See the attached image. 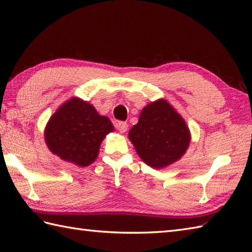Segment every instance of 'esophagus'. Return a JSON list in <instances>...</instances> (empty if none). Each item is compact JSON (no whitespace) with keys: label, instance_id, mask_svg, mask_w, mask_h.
Returning a JSON list of instances; mask_svg holds the SVG:
<instances>
[{"label":"esophagus","instance_id":"esophagus-1","mask_svg":"<svg viewBox=\"0 0 252 252\" xmlns=\"http://www.w3.org/2000/svg\"><path fill=\"white\" fill-rule=\"evenodd\" d=\"M115 126H116V129L119 131L120 133H126V130H127V125L126 122H120V121L116 122Z\"/></svg>","mask_w":252,"mask_h":252}]
</instances>
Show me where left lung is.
<instances>
[{
	"label": "left lung",
	"mask_w": 252,
	"mask_h": 252,
	"mask_svg": "<svg viewBox=\"0 0 252 252\" xmlns=\"http://www.w3.org/2000/svg\"><path fill=\"white\" fill-rule=\"evenodd\" d=\"M129 140L144 162L162 169L183 157L190 132L179 112L160 98L142 109L138 122L129 131Z\"/></svg>",
	"instance_id": "obj_1"
}]
</instances>
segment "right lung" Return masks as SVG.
I'll list each match as a JSON object with an SVG mask.
<instances>
[{
    "instance_id": "right-lung-1",
    "label": "right lung",
    "mask_w": 252,
    "mask_h": 252,
    "mask_svg": "<svg viewBox=\"0 0 252 252\" xmlns=\"http://www.w3.org/2000/svg\"><path fill=\"white\" fill-rule=\"evenodd\" d=\"M114 126L88 101L72 97L50 118L44 138L50 151L63 161L88 167L98 156L100 144Z\"/></svg>"
}]
</instances>
